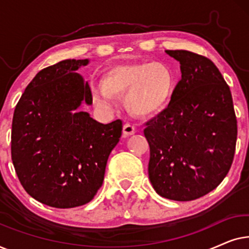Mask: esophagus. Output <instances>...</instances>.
Listing matches in <instances>:
<instances>
[{
	"label": "esophagus",
	"instance_id": "34e87169",
	"mask_svg": "<svg viewBox=\"0 0 249 249\" xmlns=\"http://www.w3.org/2000/svg\"><path fill=\"white\" fill-rule=\"evenodd\" d=\"M122 132H124V136H125V137H127V136L134 135L136 132L135 125L131 124H125L124 125V129H122Z\"/></svg>",
	"mask_w": 249,
	"mask_h": 249
}]
</instances>
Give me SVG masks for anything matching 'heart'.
Listing matches in <instances>:
<instances>
[{
  "instance_id": "heart-1",
  "label": "heart",
  "mask_w": 249,
  "mask_h": 249,
  "mask_svg": "<svg viewBox=\"0 0 249 249\" xmlns=\"http://www.w3.org/2000/svg\"><path fill=\"white\" fill-rule=\"evenodd\" d=\"M173 74L165 64L142 62L117 64L105 71L102 84L94 86L98 104L112 107L115 96L125 94V105L137 117H151L165 107L171 97Z\"/></svg>"
}]
</instances>
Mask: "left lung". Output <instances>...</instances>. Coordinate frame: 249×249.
<instances>
[{
  "label": "left lung",
  "instance_id": "8db88e82",
  "mask_svg": "<svg viewBox=\"0 0 249 249\" xmlns=\"http://www.w3.org/2000/svg\"><path fill=\"white\" fill-rule=\"evenodd\" d=\"M180 62L181 79L168 107L146 124L148 176L164 198L187 202L220 185L232 164L237 118L230 88L207 57L166 50Z\"/></svg>",
  "mask_w": 249,
  "mask_h": 249
}]
</instances>
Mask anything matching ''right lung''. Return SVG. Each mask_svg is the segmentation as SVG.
Listing matches in <instances>:
<instances>
[{
    "mask_svg": "<svg viewBox=\"0 0 249 249\" xmlns=\"http://www.w3.org/2000/svg\"><path fill=\"white\" fill-rule=\"evenodd\" d=\"M88 60H63L40 70L17 104L11 159L33 198L56 209L89 203L104 180L108 155L120 141V119L103 124L81 103H93L78 68Z\"/></svg>",
    "mask_w": 249,
    "mask_h": 249,
    "instance_id": "add662e5",
    "label": "right lung"
}]
</instances>
